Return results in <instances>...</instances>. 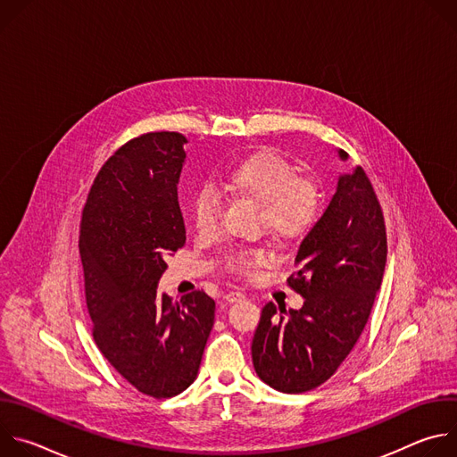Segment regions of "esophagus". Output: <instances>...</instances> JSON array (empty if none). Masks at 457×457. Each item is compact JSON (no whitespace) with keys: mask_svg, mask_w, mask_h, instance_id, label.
<instances>
[{"mask_svg":"<svg viewBox=\"0 0 457 457\" xmlns=\"http://www.w3.org/2000/svg\"><path fill=\"white\" fill-rule=\"evenodd\" d=\"M242 298H244V295H242L240 291H229V293H226V296H224V300H226L228 303H233V302L242 300Z\"/></svg>","mask_w":457,"mask_h":457,"instance_id":"esophagus-1","label":"esophagus"}]
</instances>
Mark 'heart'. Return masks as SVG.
Instances as JSON below:
<instances>
[{"label": "heart", "mask_w": 457, "mask_h": 457, "mask_svg": "<svg viewBox=\"0 0 457 457\" xmlns=\"http://www.w3.org/2000/svg\"><path fill=\"white\" fill-rule=\"evenodd\" d=\"M220 186L235 197L251 201L260 208L264 228L277 238L293 240L309 231L320 210V195L312 182L298 179L291 162L275 152H254L237 162L220 177ZM220 201L210 189H203L191 203L195 229L201 235L215 231ZM264 251H237L228 266L237 273H249L264 264Z\"/></svg>", "instance_id": "heart-1"}]
</instances>
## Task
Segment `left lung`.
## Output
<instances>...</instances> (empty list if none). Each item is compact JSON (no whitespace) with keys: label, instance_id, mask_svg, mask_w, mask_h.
<instances>
[{"label":"left lung","instance_id":"left-lung-1","mask_svg":"<svg viewBox=\"0 0 457 457\" xmlns=\"http://www.w3.org/2000/svg\"><path fill=\"white\" fill-rule=\"evenodd\" d=\"M347 161V154L338 150ZM386 235L365 171L340 173L329 206L302 240L287 280L303 305L286 311L268 302L253 337L258 378L286 395L328 381L358 342L379 291Z\"/></svg>","mask_w":457,"mask_h":457}]
</instances>
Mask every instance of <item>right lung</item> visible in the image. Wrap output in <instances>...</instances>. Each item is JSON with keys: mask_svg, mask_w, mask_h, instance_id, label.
I'll list each match as a JSON object with an SVG mask.
<instances>
[{"mask_svg": "<svg viewBox=\"0 0 457 457\" xmlns=\"http://www.w3.org/2000/svg\"><path fill=\"white\" fill-rule=\"evenodd\" d=\"M186 143L155 132L119 148L94 180L79 231L94 340L152 398L177 396L195 381L215 320L204 291L180 300L157 293L164 258L186 244L177 195Z\"/></svg>", "mask_w": 457, "mask_h": 457, "instance_id": "obj_1", "label": "right lung"}]
</instances>
